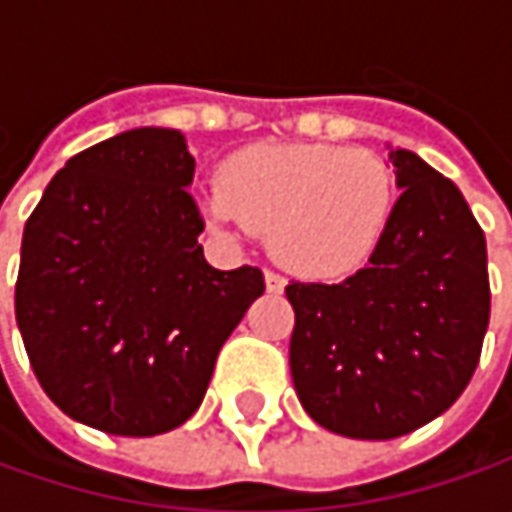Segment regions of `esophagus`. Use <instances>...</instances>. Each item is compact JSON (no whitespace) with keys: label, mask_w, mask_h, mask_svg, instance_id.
<instances>
[{"label":"esophagus","mask_w":512,"mask_h":512,"mask_svg":"<svg viewBox=\"0 0 512 512\" xmlns=\"http://www.w3.org/2000/svg\"><path fill=\"white\" fill-rule=\"evenodd\" d=\"M265 287L267 293H282L285 290V279L279 273H273V270H265Z\"/></svg>","instance_id":"esophagus-1"}]
</instances>
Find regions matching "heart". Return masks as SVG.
I'll use <instances>...</instances> for the list:
<instances>
[{"instance_id":"1","label":"heart","mask_w":512,"mask_h":512,"mask_svg":"<svg viewBox=\"0 0 512 512\" xmlns=\"http://www.w3.org/2000/svg\"><path fill=\"white\" fill-rule=\"evenodd\" d=\"M396 205L382 156L333 145H250L202 193L207 222L225 233H270L273 256L293 273L330 282L376 253Z\"/></svg>"}]
</instances>
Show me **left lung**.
Masks as SVG:
<instances>
[{
	"label": "left lung",
	"mask_w": 512,
	"mask_h": 512,
	"mask_svg": "<svg viewBox=\"0 0 512 512\" xmlns=\"http://www.w3.org/2000/svg\"><path fill=\"white\" fill-rule=\"evenodd\" d=\"M402 190L370 262L339 285L290 282V376L307 416L347 439H396L470 382L490 322L487 245L462 190L390 148Z\"/></svg>",
	"instance_id": "obj_1"
}]
</instances>
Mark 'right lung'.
Returning <instances> with one entry per match:
<instances>
[{"label":"right lung","mask_w":512,"mask_h":512,"mask_svg":"<svg viewBox=\"0 0 512 512\" xmlns=\"http://www.w3.org/2000/svg\"><path fill=\"white\" fill-rule=\"evenodd\" d=\"M193 170L182 130L116 133L65 162L22 233L16 325L33 373L110 436L185 424L265 293L259 267L207 265Z\"/></svg>","instance_id":"right-lung-1"}]
</instances>
